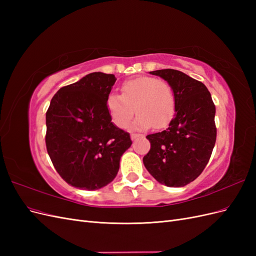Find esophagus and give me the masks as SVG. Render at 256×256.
I'll list each match as a JSON object with an SVG mask.
<instances>
[{
  "label": "esophagus",
  "instance_id": "obj_1",
  "mask_svg": "<svg viewBox=\"0 0 256 256\" xmlns=\"http://www.w3.org/2000/svg\"><path fill=\"white\" fill-rule=\"evenodd\" d=\"M142 138L143 136V134H131V138H132V140H136V138Z\"/></svg>",
  "mask_w": 256,
  "mask_h": 256
}]
</instances>
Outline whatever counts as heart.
I'll list each match as a JSON object with an SVG mask.
<instances>
[{"label":"heart","mask_w":256,"mask_h":256,"mask_svg":"<svg viewBox=\"0 0 256 256\" xmlns=\"http://www.w3.org/2000/svg\"><path fill=\"white\" fill-rule=\"evenodd\" d=\"M122 95L111 92L106 106L113 122L126 128L132 120L134 109L138 114L136 127L146 129L150 125L161 128L172 120L176 99L171 84L154 76H141L122 84Z\"/></svg>","instance_id":"obj_1"}]
</instances>
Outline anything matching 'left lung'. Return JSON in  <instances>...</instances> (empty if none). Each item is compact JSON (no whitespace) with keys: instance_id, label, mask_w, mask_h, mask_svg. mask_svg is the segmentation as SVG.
Returning <instances> with one entry per match:
<instances>
[{"instance_id":"8db88e82","label":"left lung","mask_w":256,"mask_h":256,"mask_svg":"<svg viewBox=\"0 0 256 256\" xmlns=\"http://www.w3.org/2000/svg\"><path fill=\"white\" fill-rule=\"evenodd\" d=\"M174 90L175 118L161 132L148 134L150 150L143 162L154 180L184 187L204 171L216 138V106L205 85L175 69L150 72Z\"/></svg>"}]
</instances>
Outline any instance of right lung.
I'll list each match as a JSON object with an SVG mask.
<instances>
[{
	"instance_id": "add662e5",
	"label": "right lung",
	"mask_w": 256,
	"mask_h": 256,
	"mask_svg": "<svg viewBox=\"0 0 256 256\" xmlns=\"http://www.w3.org/2000/svg\"><path fill=\"white\" fill-rule=\"evenodd\" d=\"M114 74L92 72L60 88L46 113V146L63 180L83 190H97L118 174L130 134L113 125L106 98Z\"/></svg>"
}]
</instances>
